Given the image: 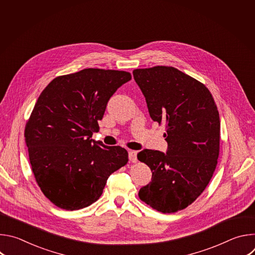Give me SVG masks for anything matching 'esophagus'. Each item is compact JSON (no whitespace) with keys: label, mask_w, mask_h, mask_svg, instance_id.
I'll return each mask as SVG.
<instances>
[{"label":"esophagus","mask_w":255,"mask_h":255,"mask_svg":"<svg viewBox=\"0 0 255 255\" xmlns=\"http://www.w3.org/2000/svg\"><path fill=\"white\" fill-rule=\"evenodd\" d=\"M129 159L131 162H137V152L134 150L129 151Z\"/></svg>","instance_id":"1"}]
</instances>
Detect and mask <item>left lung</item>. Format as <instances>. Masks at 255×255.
Wrapping results in <instances>:
<instances>
[{"label": "left lung", "mask_w": 255, "mask_h": 255, "mask_svg": "<svg viewBox=\"0 0 255 255\" xmlns=\"http://www.w3.org/2000/svg\"><path fill=\"white\" fill-rule=\"evenodd\" d=\"M151 119L165 124L168 148L144 149L138 160L152 171L139 199L161 213H175L194 203L216 169L220 151V117L208 88L172 66L133 70Z\"/></svg>", "instance_id": "left-lung-1"}]
</instances>
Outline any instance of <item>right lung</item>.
<instances>
[{
    "mask_svg": "<svg viewBox=\"0 0 255 255\" xmlns=\"http://www.w3.org/2000/svg\"><path fill=\"white\" fill-rule=\"evenodd\" d=\"M130 80L124 70L86 68L53 79L40 94L24 136L36 183L56 207L92 205L110 174L127 164L126 149L91 137L108 101Z\"/></svg>",
    "mask_w": 255,
    "mask_h": 255,
    "instance_id": "right-lung-1",
    "label": "right lung"
}]
</instances>
